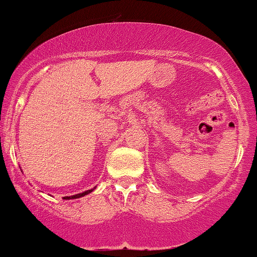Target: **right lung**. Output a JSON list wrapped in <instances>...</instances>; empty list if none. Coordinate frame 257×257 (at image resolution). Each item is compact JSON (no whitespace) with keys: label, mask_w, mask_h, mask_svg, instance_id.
Here are the masks:
<instances>
[{"label":"right lung","mask_w":257,"mask_h":257,"mask_svg":"<svg viewBox=\"0 0 257 257\" xmlns=\"http://www.w3.org/2000/svg\"><path fill=\"white\" fill-rule=\"evenodd\" d=\"M93 189H95V188H93ZM93 189H91V190H87V191L81 192V194H77V195H73V196H67V197H63V198H65V200H73V198H79V197H83V196H85V195H87V194H90V192H92V191H93Z\"/></svg>","instance_id":"right-lung-1"}]
</instances>
